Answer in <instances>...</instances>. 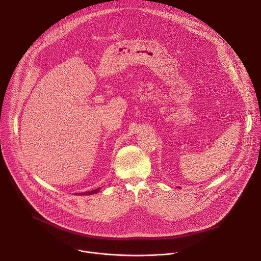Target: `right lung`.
I'll list each match as a JSON object with an SVG mask.
<instances>
[{
  "label": "right lung",
  "instance_id": "add662e5",
  "mask_svg": "<svg viewBox=\"0 0 261 261\" xmlns=\"http://www.w3.org/2000/svg\"><path fill=\"white\" fill-rule=\"evenodd\" d=\"M100 190V188L99 189H96V190H92V191H89V192H85L84 193V195H91V194H95V193H98V191ZM83 194V193H82Z\"/></svg>",
  "mask_w": 261,
  "mask_h": 261
}]
</instances>
